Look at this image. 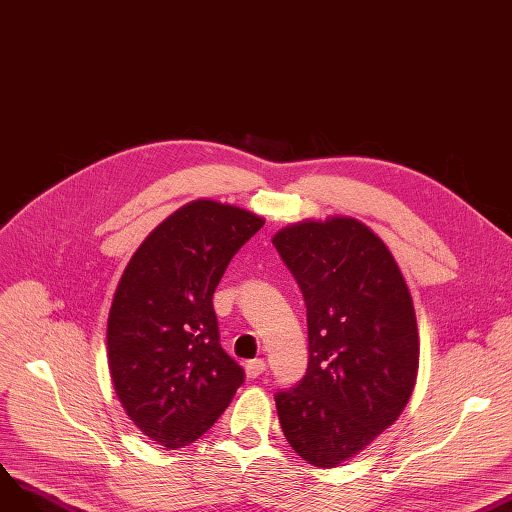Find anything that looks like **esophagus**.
I'll return each mask as SVG.
<instances>
[{
	"label": "esophagus",
	"instance_id": "esophagus-1",
	"mask_svg": "<svg viewBox=\"0 0 512 512\" xmlns=\"http://www.w3.org/2000/svg\"><path fill=\"white\" fill-rule=\"evenodd\" d=\"M264 371H266V362H264L262 358H254V360H248V362H246V375H248L250 379L260 377Z\"/></svg>",
	"mask_w": 512,
	"mask_h": 512
}]
</instances>
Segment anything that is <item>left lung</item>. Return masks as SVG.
I'll use <instances>...</instances> for the list:
<instances>
[{
  "mask_svg": "<svg viewBox=\"0 0 512 512\" xmlns=\"http://www.w3.org/2000/svg\"><path fill=\"white\" fill-rule=\"evenodd\" d=\"M306 304L308 369L275 394L285 440L314 467L367 448L404 410L419 369L410 291L385 243L356 218L273 237Z\"/></svg>",
  "mask_w": 512,
  "mask_h": 512,
  "instance_id": "obj_1",
  "label": "left lung"
}]
</instances>
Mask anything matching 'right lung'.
I'll return each instance as SVG.
<instances>
[{"label": "right lung", "mask_w": 512, "mask_h": 512, "mask_svg": "<svg viewBox=\"0 0 512 512\" xmlns=\"http://www.w3.org/2000/svg\"><path fill=\"white\" fill-rule=\"evenodd\" d=\"M264 221L198 200L158 225L120 277L108 316V364L129 419L168 450L202 437L246 379L223 350L214 289Z\"/></svg>", "instance_id": "1"}]
</instances>
